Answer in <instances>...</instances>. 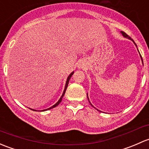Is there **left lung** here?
Returning <instances> with one entry per match:
<instances>
[{"label": "left lung", "instance_id": "left-lung-1", "mask_svg": "<svg viewBox=\"0 0 149 149\" xmlns=\"http://www.w3.org/2000/svg\"><path fill=\"white\" fill-rule=\"evenodd\" d=\"M120 33H121V34H122V36H123V37H124V38H128V39H130V40H132V41H133V42H134V44H135V46L137 47V46H136V43H135V42H134V40H133V39H131V37H130V36H128L127 35V34H126V33H124V32H123V31H120ZM137 49H138V48H137ZM138 51H139V50H138ZM140 56H141V61H142V63H143V60H142V57H141V55H140ZM87 98H88V100L89 103H90V104H91V106H93V108H95V107H94V106H93V105H92V104H91V102H90V101H89V98H88V93H87ZM97 110H98V109H97ZM98 111H99V110H98Z\"/></svg>", "mask_w": 149, "mask_h": 149}]
</instances>
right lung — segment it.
<instances>
[{"instance_id":"right-lung-1","label":"right lung","mask_w":149,"mask_h":149,"mask_svg":"<svg viewBox=\"0 0 149 149\" xmlns=\"http://www.w3.org/2000/svg\"><path fill=\"white\" fill-rule=\"evenodd\" d=\"M73 73H74V71H73V72H72V73H70L69 76H68V78H67V79H66V82H65V88H64L63 92V94H62L61 96V98H59V100H58V102L56 103H55V104L54 105V106H51V107L48 108V109H44V110H41V111H48V110H50V109H54V108L56 107V106H57L59 104V103H60L61 102V101H62V99H63V96H64V95H65V91H66V89H67V87H68V83H69V80H70V78H71V76H73ZM31 109V110L34 111H36V110H35V109Z\"/></svg>"}]
</instances>
